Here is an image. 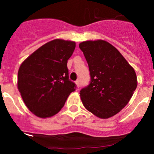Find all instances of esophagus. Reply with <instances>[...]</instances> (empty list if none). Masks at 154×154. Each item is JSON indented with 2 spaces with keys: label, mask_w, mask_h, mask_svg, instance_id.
<instances>
[{
  "label": "esophagus",
  "mask_w": 154,
  "mask_h": 154,
  "mask_svg": "<svg viewBox=\"0 0 154 154\" xmlns=\"http://www.w3.org/2000/svg\"><path fill=\"white\" fill-rule=\"evenodd\" d=\"M75 85H76V87L77 88H79V80H77V81H75Z\"/></svg>",
  "instance_id": "esophagus-1"
}]
</instances>
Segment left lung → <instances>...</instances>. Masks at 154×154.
<instances>
[{"label":"left lung","instance_id":"obj_1","mask_svg":"<svg viewBox=\"0 0 154 154\" xmlns=\"http://www.w3.org/2000/svg\"><path fill=\"white\" fill-rule=\"evenodd\" d=\"M79 46L89 65L91 77L89 85L80 91L83 106L97 117H112L126 106L137 89L135 70L106 41H86Z\"/></svg>","mask_w":154,"mask_h":154}]
</instances>
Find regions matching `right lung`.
Here are the masks:
<instances>
[{
	"label": "right lung",
	"mask_w": 154,
	"mask_h": 154,
	"mask_svg": "<svg viewBox=\"0 0 154 154\" xmlns=\"http://www.w3.org/2000/svg\"><path fill=\"white\" fill-rule=\"evenodd\" d=\"M75 48V42L55 39L34 51L19 68L17 89L24 104L38 117L58 113L75 90L67 68Z\"/></svg>",
	"instance_id": "right-lung-1"
}]
</instances>
